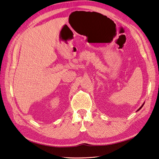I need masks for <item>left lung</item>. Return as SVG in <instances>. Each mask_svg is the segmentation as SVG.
<instances>
[{
  "label": "left lung",
  "instance_id": "1",
  "mask_svg": "<svg viewBox=\"0 0 159 159\" xmlns=\"http://www.w3.org/2000/svg\"><path fill=\"white\" fill-rule=\"evenodd\" d=\"M143 105H142V106H141V107H140V108H139V109H138V110H137V111H139V109H141V108H142V107H143Z\"/></svg>",
  "mask_w": 159,
  "mask_h": 159
}]
</instances>
